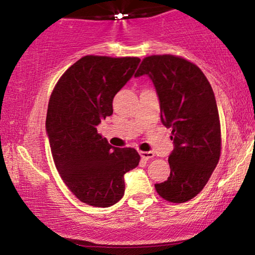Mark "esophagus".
Segmentation results:
<instances>
[{
  "instance_id": "obj_1",
  "label": "esophagus",
  "mask_w": 255,
  "mask_h": 255,
  "mask_svg": "<svg viewBox=\"0 0 255 255\" xmlns=\"http://www.w3.org/2000/svg\"><path fill=\"white\" fill-rule=\"evenodd\" d=\"M139 153H140V156H141L142 159H152L154 156L153 152H151V151H140Z\"/></svg>"
}]
</instances>
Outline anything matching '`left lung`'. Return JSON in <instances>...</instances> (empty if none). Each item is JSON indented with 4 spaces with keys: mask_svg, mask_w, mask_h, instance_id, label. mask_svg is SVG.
<instances>
[{
    "mask_svg": "<svg viewBox=\"0 0 255 255\" xmlns=\"http://www.w3.org/2000/svg\"><path fill=\"white\" fill-rule=\"evenodd\" d=\"M148 75L160 103V120L171 128L170 176L154 184L170 203H186L203 191L221 156V124L211 85L197 64L175 55L142 60L135 77Z\"/></svg>",
    "mask_w": 255,
    "mask_h": 255,
    "instance_id": "obj_1",
    "label": "left lung"
}]
</instances>
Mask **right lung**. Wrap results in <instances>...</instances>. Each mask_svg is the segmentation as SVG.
<instances>
[{
    "label": "right lung",
    "mask_w": 255,
    "mask_h": 255,
    "mask_svg": "<svg viewBox=\"0 0 255 255\" xmlns=\"http://www.w3.org/2000/svg\"><path fill=\"white\" fill-rule=\"evenodd\" d=\"M139 62V57L87 55L52 90L45 122L52 159L69 191L91 206L118 203L125 194V174L140 162L136 150L113 147L97 133Z\"/></svg>",
    "instance_id": "1"
}]
</instances>
